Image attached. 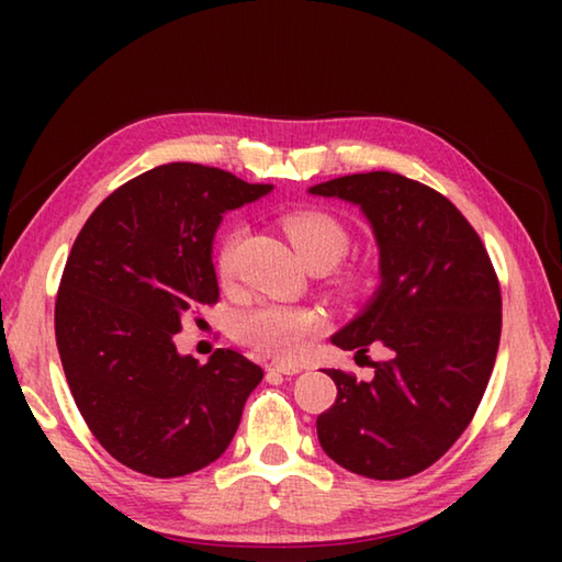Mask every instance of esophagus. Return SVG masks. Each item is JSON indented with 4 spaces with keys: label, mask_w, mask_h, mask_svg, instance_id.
Segmentation results:
<instances>
[{
    "label": "esophagus",
    "mask_w": 562,
    "mask_h": 562,
    "mask_svg": "<svg viewBox=\"0 0 562 562\" xmlns=\"http://www.w3.org/2000/svg\"><path fill=\"white\" fill-rule=\"evenodd\" d=\"M302 367L297 364H282V361H274V364H268V374H284V376H292V374H300Z\"/></svg>",
    "instance_id": "1"
}]
</instances>
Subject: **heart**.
Wrapping results in <instances>:
<instances>
[{"instance_id": "heart-1", "label": "heart", "mask_w": 562, "mask_h": 562, "mask_svg": "<svg viewBox=\"0 0 562 562\" xmlns=\"http://www.w3.org/2000/svg\"><path fill=\"white\" fill-rule=\"evenodd\" d=\"M280 225L292 245L294 255L310 270H329L331 284L339 292L351 294L364 282V272L355 265L335 269L334 265L345 258L351 243L349 227L335 213L322 207H297L280 217ZM240 243V231L225 233L215 252V270L221 280H233L235 274V250ZM322 327V315L304 304H280L260 302L245 307L235 315V337L260 355L272 359H297L307 339Z\"/></svg>"}]
</instances>
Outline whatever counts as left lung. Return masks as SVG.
<instances>
[{
    "instance_id": "1",
    "label": "left lung",
    "mask_w": 562,
    "mask_h": 562,
    "mask_svg": "<svg viewBox=\"0 0 562 562\" xmlns=\"http://www.w3.org/2000/svg\"><path fill=\"white\" fill-rule=\"evenodd\" d=\"M310 193L357 203L379 245L382 284L331 345L367 355L372 382L327 369L337 398L317 416L325 453L376 481L408 479L451 449L479 408L501 341V284L479 233L439 190L372 170Z\"/></svg>"
}]
</instances>
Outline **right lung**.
I'll use <instances>...</instances> for the list:
<instances>
[{
	"instance_id": "1",
	"label": "right lung",
	"mask_w": 562,
	"mask_h": 562,
	"mask_svg": "<svg viewBox=\"0 0 562 562\" xmlns=\"http://www.w3.org/2000/svg\"><path fill=\"white\" fill-rule=\"evenodd\" d=\"M272 186L168 164L113 190L66 260L54 331L71 396L97 441L128 469L176 479L221 459L262 369L233 349L180 357L183 319L215 304L223 213Z\"/></svg>"
}]
</instances>
